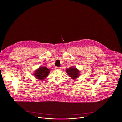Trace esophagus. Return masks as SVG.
<instances>
[{
	"instance_id": "obj_1",
	"label": "esophagus",
	"mask_w": 122,
	"mask_h": 122,
	"mask_svg": "<svg viewBox=\"0 0 122 122\" xmlns=\"http://www.w3.org/2000/svg\"><path fill=\"white\" fill-rule=\"evenodd\" d=\"M55 69L56 70H60L61 69V67H55Z\"/></svg>"
}]
</instances>
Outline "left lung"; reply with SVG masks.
<instances>
[{
    "instance_id": "8db88e82",
    "label": "left lung",
    "mask_w": 122,
    "mask_h": 122,
    "mask_svg": "<svg viewBox=\"0 0 122 122\" xmlns=\"http://www.w3.org/2000/svg\"><path fill=\"white\" fill-rule=\"evenodd\" d=\"M66 71L68 76L72 79H76L80 76L79 70L76 67H71L66 69Z\"/></svg>"
}]
</instances>
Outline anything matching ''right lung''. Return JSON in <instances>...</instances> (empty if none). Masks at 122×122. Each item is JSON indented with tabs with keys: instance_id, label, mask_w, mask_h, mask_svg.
<instances>
[{
	"instance_id": "add662e5",
	"label": "right lung",
	"mask_w": 122,
	"mask_h": 122,
	"mask_svg": "<svg viewBox=\"0 0 122 122\" xmlns=\"http://www.w3.org/2000/svg\"><path fill=\"white\" fill-rule=\"evenodd\" d=\"M50 71V69L47 68L45 66L40 67L34 72L33 75L39 80H43L48 76Z\"/></svg>"
}]
</instances>
